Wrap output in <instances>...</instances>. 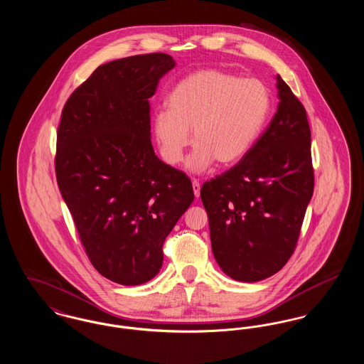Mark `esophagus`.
Segmentation results:
<instances>
[{
  "instance_id": "esophagus-1",
  "label": "esophagus",
  "mask_w": 364,
  "mask_h": 364,
  "mask_svg": "<svg viewBox=\"0 0 364 364\" xmlns=\"http://www.w3.org/2000/svg\"><path fill=\"white\" fill-rule=\"evenodd\" d=\"M192 190H193L195 198H199V196H200V184H199L198 180H193V181H192Z\"/></svg>"
}]
</instances>
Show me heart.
<instances>
[{
    "label": "heart",
    "instance_id": "heart-1",
    "mask_svg": "<svg viewBox=\"0 0 364 364\" xmlns=\"http://www.w3.org/2000/svg\"><path fill=\"white\" fill-rule=\"evenodd\" d=\"M168 110L154 116L161 154L169 165L181 161L192 140L186 168L202 173L217 161L232 166L247 156L267 120L270 97L257 79H240L218 70H200L183 77L168 95Z\"/></svg>",
    "mask_w": 364,
    "mask_h": 364
}]
</instances>
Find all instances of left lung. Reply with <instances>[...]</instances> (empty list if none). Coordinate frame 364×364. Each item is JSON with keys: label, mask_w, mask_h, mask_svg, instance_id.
<instances>
[{"label": "left lung", "mask_w": 364, "mask_h": 364, "mask_svg": "<svg viewBox=\"0 0 364 364\" xmlns=\"http://www.w3.org/2000/svg\"><path fill=\"white\" fill-rule=\"evenodd\" d=\"M276 80L279 102L267 129L237 165L200 190L214 258L242 282L272 277L285 266L314 192L306 109L279 75Z\"/></svg>", "instance_id": "8db88e82"}]
</instances>
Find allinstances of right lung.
<instances>
[{"label":"right lung","mask_w":364,"mask_h":364,"mask_svg":"<svg viewBox=\"0 0 364 364\" xmlns=\"http://www.w3.org/2000/svg\"><path fill=\"white\" fill-rule=\"evenodd\" d=\"M176 67L151 53L98 67L63 109L55 176L92 266L120 285L162 267V245L190 208V177L162 162L150 132L158 82Z\"/></svg>","instance_id":"1"}]
</instances>
